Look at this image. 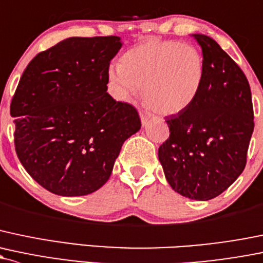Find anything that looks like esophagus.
<instances>
[{"label": "esophagus", "instance_id": "34e87169", "mask_svg": "<svg viewBox=\"0 0 263 263\" xmlns=\"http://www.w3.org/2000/svg\"><path fill=\"white\" fill-rule=\"evenodd\" d=\"M140 117H141V123H142V126H146V124L148 123V121H150L151 116L147 115V113H140Z\"/></svg>", "mask_w": 263, "mask_h": 263}]
</instances>
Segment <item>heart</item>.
Returning <instances> with one entry per match:
<instances>
[{"label": "heart", "instance_id": "b5f03b06", "mask_svg": "<svg viewBox=\"0 0 263 263\" xmlns=\"http://www.w3.org/2000/svg\"><path fill=\"white\" fill-rule=\"evenodd\" d=\"M108 74L120 99H131L142 90L148 108L171 116L195 102L203 83L204 62L189 44L148 39L124 52L121 65L110 66Z\"/></svg>", "mask_w": 263, "mask_h": 263}]
</instances>
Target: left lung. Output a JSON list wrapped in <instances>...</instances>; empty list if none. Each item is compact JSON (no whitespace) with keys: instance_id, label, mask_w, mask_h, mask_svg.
<instances>
[{"instance_id":"left-lung-1","label":"left lung","mask_w":263,"mask_h":263,"mask_svg":"<svg viewBox=\"0 0 263 263\" xmlns=\"http://www.w3.org/2000/svg\"><path fill=\"white\" fill-rule=\"evenodd\" d=\"M193 37L203 52V83L189 108L166 118L170 136L159 147V160L175 192L209 200L245 170L255 127L252 96L242 69L217 41Z\"/></svg>"}]
</instances>
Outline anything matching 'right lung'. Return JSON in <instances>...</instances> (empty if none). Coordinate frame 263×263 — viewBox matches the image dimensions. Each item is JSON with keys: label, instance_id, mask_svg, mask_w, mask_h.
Masks as SVG:
<instances>
[{"label": "right lung", "instance_id": "1", "mask_svg": "<svg viewBox=\"0 0 263 263\" xmlns=\"http://www.w3.org/2000/svg\"><path fill=\"white\" fill-rule=\"evenodd\" d=\"M118 36L69 37L39 52L11 102L15 148L49 192L79 197L106 184L123 142L141 128L137 109L107 93Z\"/></svg>", "mask_w": 263, "mask_h": 263}]
</instances>
